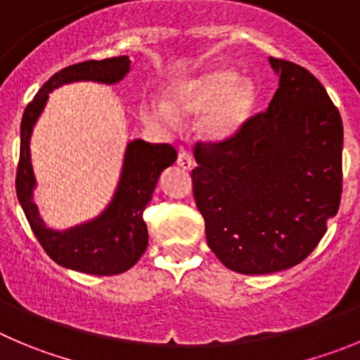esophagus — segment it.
I'll return each mask as SVG.
<instances>
[{"label": "esophagus", "instance_id": "34e87169", "mask_svg": "<svg viewBox=\"0 0 360 360\" xmlns=\"http://www.w3.org/2000/svg\"><path fill=\"white\" fill-rule=\"evenodd\" d=\"M177 165L184 170H190L191 167H193V156H191L190 150L186 149L179 150V154H177Z\"/></svg>", "mask_w": 360, "mask_h": 360}]
</instances>
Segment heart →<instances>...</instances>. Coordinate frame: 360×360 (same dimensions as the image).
Returning a JSON list of instances; mask_svg holds the SVG:
<instances>
[{"label":"heart","mask_w":360,"mask_h":360,"mask_svg":"<svg viewBox=\"0 0 360 360\" xmlns=\"http://www.w3.org/2000/svg\"><path fill=\"white\" fill-rule=\"evenodd\" d=\"M259 101V89L252 79H240L236 70L220 69L174 85L169 103L146 99L142 119L149 124L176 127L177 115H199L210 110L202 120V131L210 139L224 140L243 127Z\"/></svg>","instance_id":"obj_1"}]
</instances>
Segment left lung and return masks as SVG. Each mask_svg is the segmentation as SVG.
I'll list each match as a JSON object with an SVG mask.
<instances>
[{"label": "left lung", "mask_w": 360, "mask_h": 360, "mask_svg": "<svg viewBox=\"0 0 360 360\" xmlns=\"http://www.w3.org/2000/svg\"><path fill=\"white\" fill-rule=\"evenodd\" d=\"M278 89L266 112L221 142H197L193 197L206 240L229 270L264 275L311 254L342 190V120L307 69L270 58Z\"/></svg>", "instance_id": "8db88e82"}]
</instances>
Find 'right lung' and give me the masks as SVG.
Listing matches in <instances>:
<instances>
[{"mask_svg": "<svg viewBox=\"0 0 360 360\" xmlns=\"http://www.w3.org/2000/svg\"><path fill=\"white\" fill-rule=\"evenodd\" d=\"M127 72V56L74 63L53 74L22 113L21 150L15 176L18 199L46 254L60 266L83 274H122L142 257L149 241L143 211L153 199L160 174L176 161L177 153L170 143H149L143 140L129 142L124 154L119 186L110 206L94 220L67 231H53L44 226L39 210L32 200L35 177L30 163V136L46 106L49 92L72 82H99L112 85L120 82Z\"/></svg>", "mask_w": 360, "mask_h": 360, "instance_id": "obj_1", "label": "right lung"}]
</instances>
